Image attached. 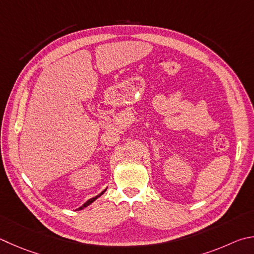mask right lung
Returning <instances> with one entry per match:
<instances>
[{
  "instance_id": "1",
  "label": "right lung",
  "mask_w": 254,
  "mask_h": 254,
  "mask_svg": "<svg viewBox=\"0 0 254 254\" xmlns=\"http://www.w3.org/2000/svg\"><path fill=\"white\" fill-rule=\"evenodd\" d=\"M105 191H107V189H105V190H104V191H102V192H101L99 195H96V196H94V197H92V199H90V200H87V201L85 202V203H84V204H83L82 206H80V207H79V210H82V209H84V207H86L87 205H90L91 203H93V202H94V201H95L96 199H98V197H100L101 195H102V194H103V193H104Z\"/></svg>"
}]
</instances>
